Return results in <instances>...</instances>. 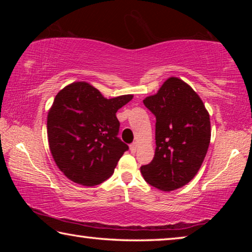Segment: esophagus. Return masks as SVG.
Wrapping results in <instances>:
<instances>
[{
  "label": "esophagus",
  "mask_w": 252,
  "mask_h": 252,
  "mask_svg": "<svg viewBox=\"0 0 252 252\" xmlns=\"http://www.w3.org/2000/svg\"><path fill=\"white\" fill-rule=\"evenodd\" d=\"M136 143H132V144H130V151L132 152V153H134L135 151H136Z\"/></svg>",
  "instance_id": "esophagus-1"
}]
</instances>
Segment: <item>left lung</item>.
I'll return each instance as SVG.
<instances>
[{
	"mask_svg": "<svg viewBox=\"0 0 252 252\" xmlns=\"http://www.w3.org/2000/svg\"><path fill=\"white\" fill-rule=\"evenodd\" d=\"M143 103L156 117L157 147L153 160L140 170L157 189H179L192 180L207 155L210 117L193 89L174 76Z\"/></svg>",
	"mask_w": 252,
	"mask_h": 252,
	"instance_id": "1",
	"label": "left lung"
}]
</instances>
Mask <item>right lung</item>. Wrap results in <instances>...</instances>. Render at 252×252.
<instances>
[{
	"label": "right lung",
	"mask_w": 252,
	"mask_h": 252,
	"mask_svg": "<svg viewBox=\"0 0 252 252\" xmlns=\"http://www.w3.org/2000/svg\"><path fill=\"white\" fill-rule=\"evenodd\" d=\"M105 99L90 83L73 82L60 91L48 113L50 151L66 178L93 187L109 179L129 147L118 138L117 111L132 100Z\"/></svg>",
	"instance_id": "right-lung-1"
}]
</instances>
